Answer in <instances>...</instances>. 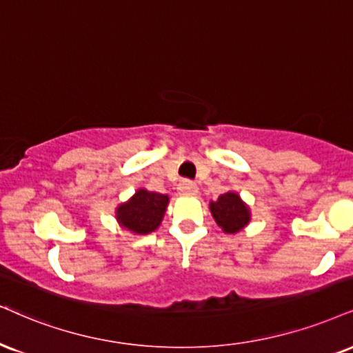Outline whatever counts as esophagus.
Here are the masks:
<instances>
[{
	"label": "esophagus",
	"instance_id": "1",
	"mask_svg": "<svg viewBox=\"0 0 353 353\" xmlns=\"http://www.w3.org/2000/svg\"><path fill=\"white\" fill-rule=\"evenodd\" d=\"M178 191H180V194H198V186L194 183H191V181H181L180 185H178Z\"/></svg>",
	"mask_w": 353,
	"mask_h": 353
}]
</instances>
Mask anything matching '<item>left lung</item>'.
<instances>
[{"instance_id": "obj_1", "label": "left lung", "mask_w": 353, "mask_h": 353, "mask_svg": "<svg viewBox=\"0 0 353 353\" xmlns=\"http://www.w3.org/2000/svg\"><path fill=\"white\" fill-rule=\"evenodd\" d=\"M210 211L216 224L225 234H237L249 225L252 219L250 206L237 191H228L216 201H210Z\"/></svg>"}]
</instances>
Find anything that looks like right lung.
<instances>
[{"label": "right lung", "mask_w": 353, "mask_h": 353, "mask_svg": "<svg viewBox=\"0 0 353 353\" xmlns=\"http://www.w3.org/2000/svg\"><path fill=\"white\" fill-rule=\"evenodd\" d=\"M168 203V194L139 188L128 201L117 204L116 221L130 234L147 236L162 224Z\"/></svg>", "instance_id": "add662e5"}]
</instances>
